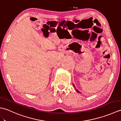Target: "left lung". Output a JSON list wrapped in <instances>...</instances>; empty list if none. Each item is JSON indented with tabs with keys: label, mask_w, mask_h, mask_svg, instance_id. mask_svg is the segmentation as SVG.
<instances>
[{
	"label": "left lung",
	"mask_w": 121,
	"mask_h": 121,
	"mask_svg": "<svg viewBox=\"0 0 121 121\" xmlns=\"http://www.w3.org/2000/svg\"><path fill=\"white\" fill-rule=\"evenodd\" d=\"M73 86H74V85H73ZM76 91H77V92H79V91H78V90H76Z\"/></svg>",
	"instance_id": "8db88e82"
}]
</instances>
